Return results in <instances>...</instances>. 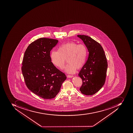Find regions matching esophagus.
Returning a JSON list of instances; mask_svg holds the SVG:
<instances>
[{"mask_svg":"<svg viewBox=\"0 0 133 133\" xmlns=\"http://www.w3.org/2000/svg\"><path fill=\"white\" fill-rule=\"evenodd\" d=\"M74 76H73L72 75H67V77L68 78H72Z\"/></svg>","mask_w":133,"mask_h":133,"instance_id":"obj_1","label":"esophagus"}]
</instances>
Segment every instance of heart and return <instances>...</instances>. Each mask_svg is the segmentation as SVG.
<instances>
[{
	"label": "heart",
	"mask_w": 133,
	"mask_h": 133,
	"mask_svg": "<svg viewBox=\"0 0 133 133\" xmlns=\"http://www.w3.org/2000/svg\"><path fill=\"white\" fill-rule=\"evenodd\" d=\"M88 54L85 45L70 42L60 45L57 51H51L50 58L52 64L59 69L63 68L66 59L68 63L64 67V71L68 73L74 74L77 68L84 65Z\"/></svg>",
	"instance_id": "1"
}]
</instances>
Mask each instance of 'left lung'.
<instances>
[{
	"instance_id": "8db88e82",
	"label": "left lung",
	"mask_w": 133,
	"mask_h": 133,
	"mask_svg": "<svg viewBox=\"0 0 133 133\" xmlns=\"http://www.w3.org/2000/svg\"><path fill=\"white\" fill-rule=\"evenodd\" d=\"M86 46L89 54L88 60L78 74L83 84L80 91L86 95L96 93L105 84L108 62L102 46L91 37L78 35Z\"/></svg>"
}]
</instances>
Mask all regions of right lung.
Returning a JSON list of instances; mask_svg holds the SVG:
<instances>
[{
	"label": "right lung",
	"instance_id": "obj_1",
	"mask_svg": "<svg viewBox=\"0 0 133 133\" xmlns=\"http://www.w3.org/2000/svg\"><path fill=\"white\" fill-rule=\"evenodd\" d=\"M58 42L45 38L36 40L28 47L23 60L22 72L27 87L44 99L55 98L67 78L51 62L50 51Z\"/></svg>",
	"mask_w": 133,
	"mask_h": 133
}]
</instances>
